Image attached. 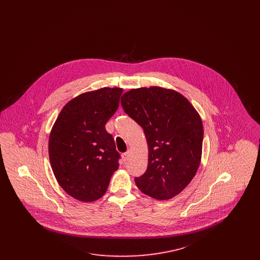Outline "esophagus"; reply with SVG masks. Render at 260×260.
I'll list each match as a JSON object with an SVG mask.
<instances>
[{
    "label": "esophagus",
    "instance_id": "34e87169",
    "mask_svg": "<svg viewBox=\"0 0 260 260\" xmlns=\"http://www.w3.org/2000/svg\"><path fill=\"white\" fill-rule=\"evenodd\" d=\"M131 155H132V152H131L129 150H128V151H126L125 153H124V154L122 155V157H123V160H124V161H128V159H129Z\"/></svg>",
    "mask_w": 260,
    "mask_h": 260
}]
</instances>
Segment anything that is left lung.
<instances>
[{
	"instance_id": "1",
	"label": "left lung",
	"mask_w": 260,
	"mask_h": 260,
	"mask_svg": "<svg viewBox=\"0 0 260 260\" xmlns=\"http://www.w3.org/2000/svg\"><path fill=\"white\" fill-rule=\"evenodd\" d=\"M121 104L143 128L148 144L147 170L135 178L136 186L156 200L173 198L201 162L204 128L198 112L179 92L160 87L131 89Z\"/></svg>"
}]
</instances>
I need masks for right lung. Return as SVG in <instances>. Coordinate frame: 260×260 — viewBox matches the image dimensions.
Masks as SVG:
<instances>
[{
	"instance_id": "add662e5",
	"label": "right lung",
	"mask_w": 260,
	"mask_h": 260,
	"mask_svg": "<svg viewBox=\"0 0 260 260\" xmlns=\"http://www.w3.org/2000/svg\"><path fill=\"white\" fill-rule=\"evenodd\" d=\"M121 87H102L70 100L50 132L49 155L62 189L82 202L101 198L119 168L120 154L105 129L117 111Z\"/></svg>"
}]
</instances>
